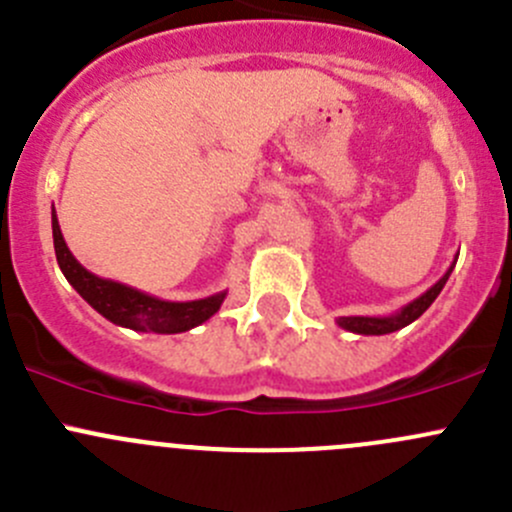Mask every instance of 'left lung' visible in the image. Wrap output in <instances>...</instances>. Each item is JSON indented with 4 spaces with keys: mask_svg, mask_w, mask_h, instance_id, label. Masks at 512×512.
Returning a JSON list of instances; mask_svg holds the SVG:
<instances>
[{
    "mask_svg": "<svg viewBox=\"0 0 512 512\" xmlns=\"http://www.w3.org/2000/svg\"><path fill=\"white\" fill-rule=\"evenodd\" d=\"M453 267H456V260H453V265L448 267L446 275L441 277V280L436 282L433 287H428L426 292L421 294V297H416L414 302L404 304V307L399 309V312L389 314V317H339L337 324L342 329H347V332H354V334H366V337H379V334H391V332H399V329L409 327L411 322H416L418 317H421L423 312H426L428 307L433 304V299L441 294L443 285L448 282V277H451Z\"/></svg>",
    "mask_w": 512,
    "mask_h": 512,
    "instance_id": "obj_1",
    "label": "left lung"
}]
</instances>
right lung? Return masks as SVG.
Instances as JSON below:
<instances>
[{"instance_id": "1", "label": "right lung", "mask_w": 512, "mask_h": 512, "mask_svg": "<svg viewBox=\"0 0 512 512\" xmlns=\"http://www.w3.org/2000/svg\"><path fill=\"white\" fill-rule=\"evenodd\" d=\"M51 232H54V250L56 262L61 272L69 280V285L96 309L101 317L118 327L133 329V332H156V334H180L198 324L208 322L220 304L225 302L227 292L210 294L205 299H193V302H168V299L153 297V294L141 292L136 287H128L123 282L103 280L86 270L66 245L61 235L56 210H51Z\"/></svg>"}]
</instances>
